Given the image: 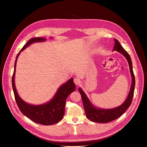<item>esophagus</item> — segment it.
<instances>
[{"label":"esophagus","mask_w":147,"mask_h":147,"mask_svg":"<svg viewBox=\"0 0 147 147\" xmlns=\"http://www.w3.org/2000/svg\"><path fill=\"white\" fill-rule=\"evenodd\" d=\"M74 82L76 84V85H79V84L80 83V80L79 79L77 78H74Z\"/></svg>","instance_id":"34e87169"}]
</instances>
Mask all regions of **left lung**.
Returning a JSON list of instances; mask_svg holds the SVG:
<instances>
[{
    "instance_id": "left-lung-1",
    "label": "left lung",
    "mask_w": 147,
    "mask_h": 147,
    "mask_svg": "<svg viewBox=\"0 0 147 147\" xmlns=\"http://www.w3.org/2000/svg\"><path fill=\"white\" fill-rule=\"evenodd\" d=\"M114 40L115 45L113 51H117L120 53L123 54L128 61L130 68V71L131 73V76H132V85H131L128 96L124 103L119 107L114 108V109L107 110L96 109V108H95L91 104L86 94H84V92L80 88H79V90L82 96L86 115L87 118L92 121L97 123H108L117 119V118L120 117L123 114L125 113L129 106L131 105L133 99L135 84V79L132 69V60H131L129 53L122 47L119 42L117 39H114Z\"/></svg>"
}]
</instances>
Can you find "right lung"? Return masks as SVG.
<instances>
[{"label":"right lung","instance_id":"right-lung-1","mask_svg":"<svg viewBox=\"0 0 147 147\" xmlns=\"http://www.w3.org/2000/svg\"><path fill=\"white\" fill-rule=\"evenodd\" d=\"M45 40H46V38L43 37L32 38L23 46V48L18 53L16 61H15L14 71L12 77V84L15 101H16L21 113L28 119L38 123V124L43 125H51L57 123L64 117L66 99L76 89V85L73 82V79H70L67 82L63 84L58 89L55 95L49 102L39 105H30L23 101L17 93L14 82L15 67H16L17 58L20 52L30 44Z\"/></svg>","mask_w":147,"mask_h":147}]
</instances>
